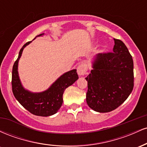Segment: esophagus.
<instances>
[{
    "instance_id": "1",
    "label": "esophagus",
    "mask_w": 147,
    "mask_h": 147,
    "mask_svg": "<svg viewBox=\"0 0 147 147\" xmlns=\"http://www.w3.org/2000/svg\"><path fill=\"white\" fill-rule=\"evenodd\" d=\"M77 74H78L79 76H84L86 73L87 71V66L85 64L82 63L81 65H79L78 67H77Z\"/></svg>"
}]
</instances>
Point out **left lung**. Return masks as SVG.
I'll use <instances>...</instances> for the list:
<instances>
[{
	"label": "left lung",
	"instance_id": "obj_1",
	"mask_svg": "<svg viewBox=\"0 0 147 147\" xmlns=\"http://www.w3.org/2000/svg\"><path fill=\"white\" fill-rule=\"evenodd\" d=\"M113 52L98 54L92 62L88 82L86 102L99 113L115 110L133 88V61L122 41L114 38Z\"/></svg>",
	"mask_w": 147,
	"mask_h": 147
}]
</instances>
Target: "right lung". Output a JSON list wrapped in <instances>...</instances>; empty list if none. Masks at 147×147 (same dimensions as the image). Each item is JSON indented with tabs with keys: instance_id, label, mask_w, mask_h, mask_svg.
I'll return each instance as SVG.
<instances>
[{
	"instance_id": "add662e5",
	"label": "right lung",
	"mask_w": 147,
	"mask_h": 147,
	"mask_svg": "<svg viewBox=\"0 0 147 147\" xmlns=\"http://www.w3.org/2000/svg\"><path fill=\"white\" fill-rule=\"evenodd\" d=\"M44 33L38 35L41 36ZM32 41L28 42L22 47L18 54V59L13 65L11 85L15 98L26 110L35 115L48 117L57 113L63 104L64 90L73 84L79 79L77 70H70L61 75L47 90L39 92H33L27 90L22 85L18 71V61L23 49Z\"/></svg>"
}]
</instances>
